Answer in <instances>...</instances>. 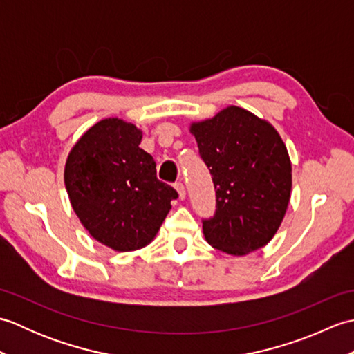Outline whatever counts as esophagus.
Masks as SVG:
<instances>
[{
  "instance_id": "1",
  "label": "esophagus",
  "mask_w": 354,
  "mask_h": 354,
  "mask_svg": "<svg viewBox=\"0 0 354 354\" xmlns=\"http://www.w3.org/2000/svg\"><path fill=\"white\" fill-rule=\"evenodd\" d=\"M175 189H176V192L179 194V199H184L185 198V187H184V184L183 183H176L175 184Z\"/></svg>"
}]
</instances>
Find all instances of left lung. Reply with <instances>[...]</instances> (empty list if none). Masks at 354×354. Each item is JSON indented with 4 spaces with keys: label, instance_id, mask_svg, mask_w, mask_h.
<instances>
[{
    "label": "left lung",
    "instance_id": "left-lung-1",
    "mask_svg": "<svg viewBox=\"0 0 354 354\" xmlns=\"http://www.w3.org/2000/svg\"><path fill=\"white\" fill-rule=\"evenodd\" d=\"M190 131L216 190V212L202 219L207 242L232 255L265 246L281 225L292 189V165L281 137L239 106L193 123Z\"/></svg>",
    "mask_w": 354,
    "mask_h": 354
}]
</instances>
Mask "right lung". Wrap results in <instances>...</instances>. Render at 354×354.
Wrapping results in <instances>:
<instances>
[{
	"label": "right lung",
	"mask_w": 354,
	"mask_h": 354,
	"mask_svg": "<svg viewBox=\"0 0 354 354\" xmlns=\"http://www.w3.org/2000/svg\"><path fill=\"white\" fill-rule=\"evenodd\" d=\"M141 137L133 124L104 118L82 135L65 164L73 209L89 234L115 251L146 246L178 198L156 178Z\"/></svg>",
	"instance_id": "obj_1"
}]
</instances>
